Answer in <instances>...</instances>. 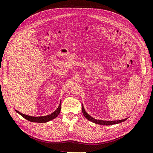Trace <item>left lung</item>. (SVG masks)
I'll return each instance as SVG.
<instances>
[{"label":"left lung","mask_w":153,"mask_h":153,"mask_svg":"<svg viewBox=\"0 0 153 153\" xmlns=\"http://www.w3.org/2000/svg\"><path fill=\"white\" fill-rule=\"evenodd\" d=\"M82 112L84 115V116L89 121L94 123L97 124H101V125H105V126H109V125H112V124H116L120 123L122 122H123L125 120H126L128 117L125 118L122 120H112V121H107V120H97L94 118L93 117L90 116L87 112L85 111V109L84 108L83 104L82 103Z\"/></svg>","instance_id":"obj_1"}]
</instances>
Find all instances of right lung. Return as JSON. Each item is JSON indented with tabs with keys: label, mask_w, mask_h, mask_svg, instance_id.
<instances>
[{
	"label": "right lung",
	"mask_w": 153,
	"mask_h": 153,
	"mask_svg": "<svg viewBox=\"0 0 153 153\" xmlns=\"http://www.w3.org/2000/svg\"><path fill=\"white\" fill-rule=\"evenodd\" d=\"M61 100L59 102V104L58 105L57 109H56L55 111L52 112L51 114L46 115V116H41V117H31V116H29L25 114H23L21 112H19L18 111L15 110V111L19 114L20 115H21L23 117L26 119V120H29L30 122H36V123H46L48 122H49L51 120L55 119L57 117H58L60 111H61Z\"/></svg>",
	"instance_id": "add662e5"
}]
</instances>
